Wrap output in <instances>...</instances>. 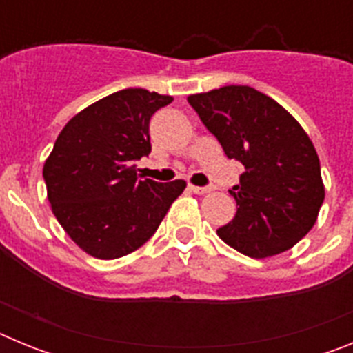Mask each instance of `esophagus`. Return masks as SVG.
Here are the masks:
<instances>
[{
	"instance_id": "esophagus-1",
	"label": "esophagus",
	"mask_w": 353,
	"mask_h": 353,
	"mask_svg": "<svg viewBox=\"0 0 353 353\" xmlns=\"http://www.w3.org/2000/svg\"><path fill=\"white\" fill-rule=\"evenodd\" d=\"M189 191H192L194 194H207V192L212 191V187H199V185H192V183H189Z\"/></svg>"
}]
</instances>
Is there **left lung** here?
Segmentation results:
<instances>
[{"mask_svg":"<svg viewBox=\"0 0 353 353\" xmlns=\"http://www.w3.org/2000/svg\"><path fill=\"white\" fill-rule=\"evenodd\" d=\"M224 154L244 164L230 194L236 214L217 230L249 258H270L297 244L318 219L325 198L313 141L269 95L230 84L187 97Z\"/></svg>","mask_w":353,"mask_h":353,"instance_id":"left-lung-1","label":"left lung"}]
</instances>
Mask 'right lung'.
<instances>
[{"mask_svg":"<svg viewBox=\"0 0 353 353\" xmlns=\"http://www.w3.org/2000/svg\"><path fill=\"white\" fill-rule=\"evenodd\" d=\"M171 95L127 88L93 102L61 129L43 164L52 214L90 256L114 260L154 235L183 180H138L134 161L148 155L150 118Z\"/></svg>","mask_w":353,"mask_h":353,"instance_id":"obj_1","label":"right lung"}]
</instances>
